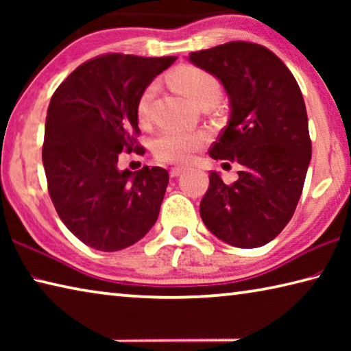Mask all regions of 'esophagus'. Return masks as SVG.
Here are the masks:
<instances>
[{
  "label": "esophagus",
  "mask_w": 351,
  "mask_h": 351,
  "mask_svg": "<svg viewBox=\"0 0 351 351\" xmlns=\"http://www.w3.org/2000/svg\"><path fill=\"white\" fill-rule=\"evenodd\" d=\"M184 171H186V167H180V165H178V167H171L170 169V176L176 178V176H180L181 173H184Z\"/></svg>",
  "instance_id": "obj_1"
}]
</instances>
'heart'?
I'll return each mask as SVG.
<instances>
[{"mask_svg": "<svg viewBox=\"0 0 351 351\" xmlns=\"http://www.w3.org/2000/svg\"><path fill=\"white\" fill-rule=\"evenodd\" d=\"M169 82L195 105H199L206 100L217 102L221 94V86L215 77L204 69L189 66V64H182L171 71L169 74ZM154 91H156V86L150 83L141 93L138 105H136V114H138L141 123L148 121ZM206 142L207 134L204 132L167 128L162 130L154 139L153 153L164 162H189Z\"/></svg>", "mask_w": 351, "mask_h": 351, "instance_id": "heart-1", "label": "heart"}]
</instances>
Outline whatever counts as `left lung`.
<instances>
[{
	"label": "left lung",
	"mask_w": 351,
	"mask_h": 351,
	"mask_svg": "<svg viewBox=\"0 0 351 351\" xmlns=\"http://www.w3.org/2000/svg\"><path fill=\"white\" fill-rule=\"evenodd\" d=\"M187 60L218 79L229 99L228 125L210 158L243 167L232 186L210 171L199 215L228 245L265 246L293 217L311 161L300 88L274 52L247 41L190 52Z\"/></svg>",
	"instance_id": "8db88e82"
}]
</instances>
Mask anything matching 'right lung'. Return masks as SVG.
Returning <instances> with one entry per match:
<instances>
[{
    "mask_svg": "<svg viewBox=\"0 0 351 351\" xmlns=\"http://www.w3.org/2000/svg\"><path fill=\"white\" fill-rule=\"evenodd\" d=\"M176 57L106 54L80 64L57 88L47 108L43 165L58 217L86 246L114 252L139 241L156 223L167 170L117 167L136 144V105Z\"/></svg>",
    "mask_w": 351,
    "mask_h": 351,
    "instance_id": "obj_1",
    "label": "right lung"
}]
</instances>
